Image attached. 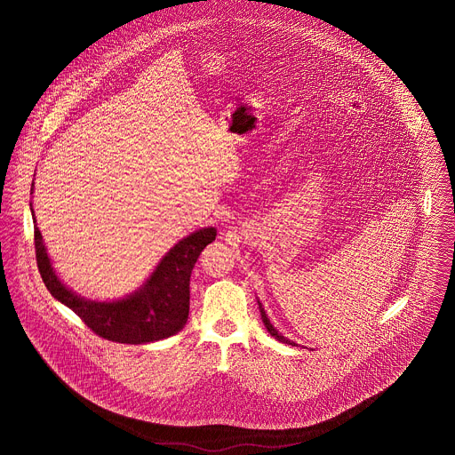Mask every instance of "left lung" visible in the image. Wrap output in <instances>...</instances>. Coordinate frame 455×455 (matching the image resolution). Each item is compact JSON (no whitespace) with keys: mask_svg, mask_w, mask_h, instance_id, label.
<instances>
[{"mask_svg":"<svg viewBox=\"0 0 455 455\" xmlns=\"http://www.w3.org/2000/svg\"><path fill=\"white\" fill-rule=\"evenodd\" d=\"M259 303V310H260V319H262V323H264V327L267 329V332L275 338V339H278V341H282V343H284V345H295L293 341H290V339H286L284 336H282L275 327H273V324L269 323V319H267V315H266V312H264V308H262V305Z\"/></svg>","mask_w":455,"mask_h":455,"instance_id":"1","label":"left lung"}]
</instances>
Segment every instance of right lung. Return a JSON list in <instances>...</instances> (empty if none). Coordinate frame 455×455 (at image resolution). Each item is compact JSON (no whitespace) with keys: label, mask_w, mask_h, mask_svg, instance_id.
I'll return each instance as SVG.
<instances>
[{"label":"right lung","mask_w":455,"mask_h":455,"mask_svg":"<svg viewBox=\"0 0 455 455\" xmlns=\"http://www.w3.org/2000/svg\"><path fill=\"white\" fill-rule=\"evenodd\" d=\"M215 237L217 230L208 227L182 238L162 258L152 276L134 293L121 300L95 302L73 293L58 278L47 256L41 230L34 225L37 266L51 295L71 308L95 334L124 345L160 341L184 327L189 315V280L193 267L203 249Z\"/></svg>","instance_id":"right-lung-1"}]
</instances>
